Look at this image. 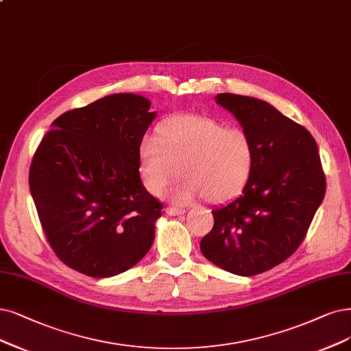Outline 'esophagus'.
<instances>
[{
	"mask_svg": "<svg viewBox=\"0 0 351 351\" xmlns=\"http://www.w3.org/2000/svg\"><path fill=\"white\" fill-rule=\"evenodd\" d=\"M186 213V210H184V208H176V206H167L166 208V214H169V215H184Z\"/></svg>",
	"mask_w": 351,
	"mask_h": 351,
	"instance_id": "1",
	"label": "esophagus"
}]
</instances>
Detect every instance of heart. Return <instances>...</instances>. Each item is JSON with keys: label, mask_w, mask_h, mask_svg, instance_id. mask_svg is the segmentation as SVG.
Here are the masks:
<instances>
[{"label": "heart", "mask_w": 351, "mask_h": 351, "mask_svg": "<svg viewBox=\"0 0 351 351\" xmlns=\"http://www.w3.org/2000/svg\"><path fill=\"white\" fill-rule=\"evenodd\" d=\"M253 167L254 147L247 133L206 115L171 117L156 128V137H146L138 147V173L153 195H160L178 171L182 173L167 192L178 204L204 197L211 204L234 199Z\"/></svg>", "instance_id": "1"}]
</instances>
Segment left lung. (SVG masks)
I'll list each match as a JSON object with an SVG mask.
<instances>
[{"label":"left lung","instance_id":"1","mask_svg":"<svg viewBox=\"0 0 351 351\" xmlns=\"http://www.w3.org/2000/svg\"><path fill=\"white\" fill-rule=\"evenodd\" d=\"M215 102L250 137L254 167L241 195L213 210L214 227L199 247L218 267L253 276L300 247L326 195V175L314 137L269 102L236 94Z\"/></svg>","mask_w":351,"mask_h":351}]
</instances>
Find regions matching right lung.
Here are the masks:
<instances>
[{
  "instance_id": "1",
  "label": "right lung",
  "mask_w": 351,
  "mask_h": 351,
  "mask_svg": "<svg viewBox=\"0 0 351 351\" xmlns=\"http://www.w3.org/2000/svg\"><path fill=\"white\" fill-rule=\"evenodd\" d=\"M112 94L51 123L30 166V192L60 261L90 278L133 267L154 240L163 205L141 184L138 147L156 112Z\"/></svg>"
}]
</instances>
